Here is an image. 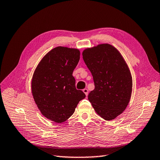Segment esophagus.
I'll return each instance as SVG.
<instances>
[{"mask_svg": "<svg viewBox=\"0 0 160 160\" xmlns=\"http://www.w3.org/2000/svg\"><path fill=\"white\" fill-rule=\"evenodd\" d=\"M83 92H84V94L86 95V96H87V95H88V89H87V88H84V89H83Z\"/></svg>", "mask_w": 160, "mask_h": 160, "instance_id": "1", "label": "esophagus"}]
</instances>
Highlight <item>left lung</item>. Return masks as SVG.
<instances>
[{
  "mask_svg": "<svg viewBox=\"0 0 160 160\" xmlns=\"http://www.w3.org/2000/svg\"><path fill=\"white\" fill-rule=\"evenodd\" d=\"M82 56L95 83V89L88 94L89 101L104 120L115 119L124 111L132 94L128 65L118 49L109 44L86 48Z\"/></svg>",
  "mask_w": 160,
  "mask_h": 160,
  "instance_id": "left-lung-1",
  "label": "left lung"
}]
</instances>
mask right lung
<instances>
[{
  "mask_svg": "<svg viewBox=\"0 0 160 160\" xmlns=\"http://www.w3.org/2000/svg\"><path fill=\"white\" fill-rule=\"evenodd\" d=\"M78 49L63 47L49 51L38 63L32 80V92L41 113L56 123L74 113L85 94L76 88L72 76L80 60Z\"/></svg>",
  "mask_w": 160,
  "mask_h": 160,
  "instance_id": "right-lung-1",
  "label": "right lung"
}]
</instances>
